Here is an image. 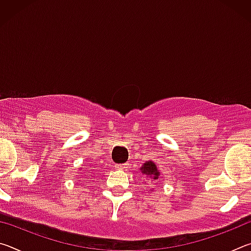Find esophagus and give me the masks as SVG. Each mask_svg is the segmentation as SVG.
I'll list each match as a JSON object with an SVG mask.
<instances>
[{
	"instance_id": "obj_1",
	"label": "esophagus",
	"mask_w": 251,
	"mask_h": 251,
	"mask_svg": "<svg viewBox=\"0 0 251 251\" xmlns=\"http://www.w3.org/2000/svg\"><path fill=\"white\" fill-rule=\"evenodd\" d=\"M115 168L121 169V171H124V169L128 168V164H120V165H115Z\"/></svg>"
}]
</instances>
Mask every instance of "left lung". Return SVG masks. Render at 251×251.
<instances>
[{"instance_id": "8db88e82", "label": "left lung", "mask_w": 251, "mask_h": 251, "mask_svg": "<svg viewBox=\"0 0 251 251\" xmlns=\"http://www.w3.org/2000/svg\"><path fill=\"white\" fill-rule=\"evenodd\" d=\"M141 172L144 175H146L148 180L151 181V184L158 179V177L160 175V172L158 171V168H157V165L151 160H148L146 163L143 164V166L141 167Z\"/></svg>"}]
</instances>
